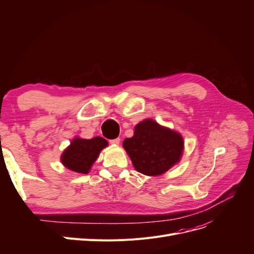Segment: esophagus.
Instances as JSON below:
<instances>
[{
    "label": "esophagus",
    "mask_w": 254,
    "mask_h": 254,
    "mask_svg": "<svg viewBox=\"0 0 254 254\" xmlns=\"http://www.w3.org/2000/svg\"><path fill=\"white\" fill-rule=\"evenodd\" d=\"M110 143L113 144V145H118L120 143V139L117 138V139H114V140H110Z\"/></svg>",
    "instance_id": "1"
}]
</instances>
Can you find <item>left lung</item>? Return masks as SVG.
<instances>
[{
	"instance_id": "8db88e82",
	"label": "left lung",
	"mask_w": 254,
	"mask_h": 254,
	"mask_svg": "<svg viewBox=\"0 0 254 254\" xmlns=\"http://www.w3.org/2000/svg\"><path fill=\"white\" fill-rule=\"evenodd\" d=\"M123 145L134 168L147 176L163 175L177 165L184 149L180 132L158 125L151 118L139 123L134 136L125 139Z\"/></svg>"
}]
</instances>
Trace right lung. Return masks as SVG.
I'll return each instance as SVG.
<instances>
[{
    "mask_svg": "<svg viewBox=\"0 0 254 254\" xmlns=\"http://www.w3.org/2000/svg\"><path fill=\"white\" fill-rule=\"evenodd\" d=\"M107 146L108 142L102 137H95L92 139L75 137L62 153L61 163L73 172L87 174L101 151Z\"/></svg>",
    "mask_w": 254,
    "mask_h": 254,
    "instance_id": "add662e5",
    "label": "right lung"
}]
</instances>
